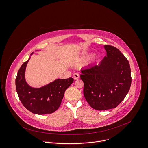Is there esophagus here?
Instances as JSON below:
<instances>
[{
    "label": "esophagus",
    "mask_w": 148,
    "mask_h": 148,
    "mask_svg": "<svg viewBox=\"0 0 148 148\" xmlns=\"http://www.w3.org/2000/svg\"><path fill=\"white\" fill-rule=\"evenodd\" d=\"M79 75L77 73H75L73 75V77L75 80H77L79 78Z\"/></svg>",
    "instance_id": "obj_1"
}]
</instances>
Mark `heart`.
Listing matches in <instances>:
<instances>
[{
  "instance_id": "obj_1",
  "label": "heart",
  "mask_w": 148,
  "mask_h": 148,
  "mask_svg": "<svg viewBox=\"0 0 148 148\" xmlns=\"http://www.w3.org/2000/svg\"><path fill=\"white\" fill-rule=\"evenodd\" d=\"M88 55H89V54H88V53L87 52H86V51L83 52L82 53H81V55L74 61L73 64L74 65H76V64H80L82 63H83L85 60V59H86V58L88 57ZM96 55L93 54L91 56V59H94L96 58Z\"/></svg>"
}]
</instances>
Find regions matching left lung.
Wrapping results in <instances>:
<instances>
[{"instance_id": "1", "label": "left lung", "mask_w": 148, "mask_h": 148, "mask_svg": "<svg viewBox=\"0 0 148 148\" xmlns=\"http://www.w3.org/2000/svg\"><path fill=\"white\" fill-rule=\"evenodd\" d=\"M106 56L99 64L81 70L84 94L94 109L116 108L127 94L132 82L129 61L116 47L105 45Z\"/></svg>"}]
</instances>
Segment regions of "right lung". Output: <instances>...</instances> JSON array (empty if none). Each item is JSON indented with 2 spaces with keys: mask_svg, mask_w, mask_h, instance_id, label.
Segmentation results:
<instances>
[{
  "mask_svg": "<svg viewBox=\"0 0 148 148\" xmlns=\"http://www.w3.org/2000/svg\"><path fill=\"white\" fill-rule=\"evenodd\" d=\"M30 58L18 71L16 78V92L23 105L30 112L37 114L52 113L60 106L64 92L73 83V79H57L39 88H32L27 84L25 77Z\"/></svg>",
  "mask_w": 148,
  "mask_h": 148,
  "instance_id": "right-lung-1",
  "label": "right lung"
}]
</instances>
